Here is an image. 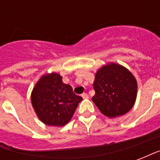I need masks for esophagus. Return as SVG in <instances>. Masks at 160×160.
I'll return each instance as SVG.
<instances>
[{"mask_svg":"<svg viewBox=\"0 0 160 160\" xmlns=\"http://www.w3.org/2000/svg\"><path fill=\"white\" fill-rule=\"evenodd\" d=\"M81 96H82V98H83L84 99H87V98H89V96H88V94L87 93H83Z\"/></svg>","mask_w":160,"mask_h":160,"instance_id":"34e87169","label":"esophagus"}]
</instances>
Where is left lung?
Here are the masks:
<instances>
[{
  "label": "left lung",
  "instance_id": "1",
  "mask_svg": "<svg viewBox=\"0 0 160 160\" xmlns=\"http://www.w3.org/2000/svg\"><path fill=\"white\" fill-rule=\"evenodd\" d=\"M93 88V103L102 114L111 118L130 111L137 96V81L134 75L126 68L114 62L98 70Z\"/></svg>",
  "mask_w": 160,
  "mask_h": 160
}]
</instances>
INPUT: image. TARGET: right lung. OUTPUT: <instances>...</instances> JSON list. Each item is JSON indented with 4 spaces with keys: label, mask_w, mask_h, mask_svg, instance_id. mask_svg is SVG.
<instances>
[{
    "label": "right lung",
    "mask_w": 160,
    "mask_h": 160,
    "mask_svg": "<svg viewBox=\"0 0 160 160\" xmlns=\"http://www.w3.org/2000/svg\"><path fill=\"white\" fill-rule=\"evenodd\" d=\"M32 104L38 118L46 125L62 127L73 117L82 98L62 82L59 73L42 75L32 92Z\"/></svg>",
    "instance_id": "right-lung-1"
}]
</instances>
